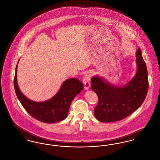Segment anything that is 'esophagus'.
I'll return each instance as SVG.
<instances>
[{"mask_svg":"<svg viewBox=\"0 0 160 160\" xmlns=\"http://www.w3.org/2000/svg\"><path fill=\"white\" fill-rule=\"evenodd\" d=\"M90 80H91V74L89 72L86 73L83 78V82L84 84V88L85 89H88L90 87Z\"/></svg>","mask_w":160,"mask_h":160,"instance_id":"esophagus-1","label":"esophagus"}]
</instances>
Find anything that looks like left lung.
<instances>
[{"label":"left lung","mask_w":160,"mask_h":160,"mask_svg":"<svg viewBox=\"0 0 160 160\" xmlns=\"http://www.w3.org/2000/svg\"><path fill=\"white\" fill-rule=\"evenodd\" d=\"M138 65L135 77L125 86L116 87L105 83L103 78H91V89L98 96L94 116L102 122L118 121L135 111L146 98L148 89V72L141 49L136 52Z\"/></svg>","instance_id":"8db88e82"}]
</instances>
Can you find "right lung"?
I'll return each mask as SVG.
<instances>
[{
    "label": "right lung",
    "instance_id": "add662e5",
    "mask_svg": "<svg viewBox=\"0 0 160 160\" xmlns=\"http://www.w3.org/2000/svg\"><path fill=\"white\" fill-rule=\"evenodd\" d=\"M17 68L14 78L16 94L27 112L33 118L44 123H55L66 118L74 98L83 89L77 78H70L62 83L57 94L49 100L36 102L27 98L20 91L17 83Z\"/></svg>",
    "mask_w": 160,
    "mask_h": 160
}]
</instances>
